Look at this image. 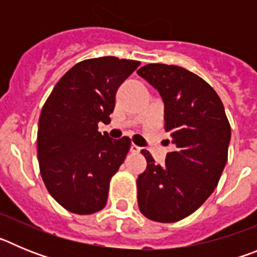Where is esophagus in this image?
I'll list each match as a JSON object with an SVG mask.
<instances>
[{"mask_svg": "<svg viewBox=\"0 0 257 257\" xmlns=\"http://www.w3.org/2000/svg\"><path fill=\"white\" fill-rule=\"evenodd\" d=\"M140 147H138V145L136 144H131V148H130V151L133 152V153H139L140 152Z\"/></svg>", "mask_w": 257, "mask_h": 257, "instance_id": "34e87169", "label": "esophagus"}]
</instances>
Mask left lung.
<instances>
[{"label":"left lung","instance_id":"1","mask_svg":"<svg viewBox=\"0 0 257 257\" xmlns=\"http://www.w3.org/2000/svg\"><path fill=\"white\" fill-rule=\"evenodd\" d=\"M138 74L162 96L165 128L175 145L163 166L142 151L147 169L136 181L138 205L149 220L179 221L201 207L216 188L228 161L230 124L216 91L185 68L148 64Z\"/></svg>","mask_w":257,"mask_h":257}]
</instances>
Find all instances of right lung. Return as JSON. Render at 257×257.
<instances>
[{"label": "right lung", "mask_w": 257, "mask_h": 257, "mask_svg": "<svg viewBox=\"0 0 257 257\" xmlns=\"http://www.w3.org/2000/svg\"><path fill=\"white\" fill-rule=\"evenodd\" d=\"M140 61L115 56L79 61L59 79L41 110L37 133L40 172L52 198L65 210H103L109 183L130 151V138L97 131L109 123L115 92Z\"/></svg>", "instance_id": "add662e5"}]
</instances>
